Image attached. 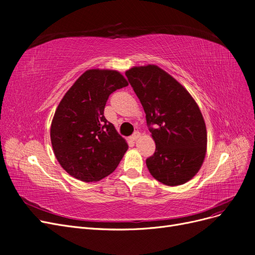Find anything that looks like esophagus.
Returning <instances> with one entry per match:
<instances>
[{
  "instance_id": "34e87169",
  "label": "esophagus",
  "mask_w": 255,
  "mask_h": 255,
  "mask_svg": "<svg viewBox=\"0 0 255 255\" xmlns=\"http://www.w3.org/2000/svg\"><path fill=\"white\" fill-rule=\"evenodd\" d=\"M139 137H140V133H139V131H135V133L130 136V139L133 140V141H136Z\"/></svg>"
}]
</instances>
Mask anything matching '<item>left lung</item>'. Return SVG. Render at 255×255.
Masks as SVG:
<instances>
[{
  "label": "left lung",
  "mask_w": 255,
  "mask_h": 255,
  "mask_svg": "<svg viewBox=\"0 0 255 255\" xmlns=\"http://www.w3.org/2000/svg\"><path fill=\"white\" fill-rule=\"evenodd\" d=\"M146 114L155 154L146 159L150 175L168 186L184 184L206 155L207 131L197 103L180 83L158 66L126 72Z\"/></svg>",
  "instance_id": "1"
}]
</instances>
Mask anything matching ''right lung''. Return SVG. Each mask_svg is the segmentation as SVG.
<instances>
[{
    "label": "right lung",
    "instance_id": "1",
    "mask_svg": "<svg viewBox=\"0 0 255 255\" xmlns=\"http://www.w3.org/2000/svg\"><path fill=\"white\" fill-rule=\"evenodd\" d=\"M127 79L114 70H88L60 101L50 137L59 164L72 177L95 182L118 166L128 145L104 111L109 96Z\"/></svg>",
    "mask_w": 255,
    "mask_h": 255
}]
</instances>
